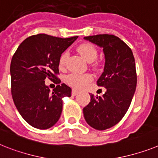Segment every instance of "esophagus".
Here are the masks:
<instances>
[{"label":"esophagus","mask_w":158,"mask_h":158,"mask_svg":"<svg viewBox=\"0 0 158 158\" xmlns=\"http://www.w3.org/2000/svg\"><path fill=\"white\" fill-rule=\"evenodd\" d=\"M72 95H76L79 94V91L78 90H75V89H73L72 90V92H71Z\"/></svg>","instance_id":"34e87169"}]
</instances>
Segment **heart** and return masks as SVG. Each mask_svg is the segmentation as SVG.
I'll return each mask as SVG.
<instances>
[{"label":"heart","mask_w":158,"mask_h":158,"mask_svg":"<svg viewBox=\"0 0 158 158\" xmlns=\"http://www.w3.org/2000/svg\"><path fill=\"white\" fill-rule=\"evenodd\" d=\"M78 52L81 54L83 58L86 59L87 62L91 63L95 60L97 58V50L95 46L90 43H83L80 45L77 49ZM69 54L67 51H65L59 59V67L61 68H64L68 59ZM67 83L71 87L75 88H83L87 83L92 80V76L90 74H78V73H71L67 76Z\"/></svg>","instance_id":"1"}]
</instances>
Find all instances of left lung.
<instances>
[{"label": "left lung", "mask_w": 158, "mask_h": 158, "mask_svg": "<svg viewBox=\"0 0 158 158\" xmlns=\"http://www.w3.org/2000/svg\"><path fill=\"white\" fill-rule=\"evenodd\" d=\"M103 48L105 58L104 72L97 80L106 91L102 96L91 95V101L83 108V116L90 126L97 130L112 128L128 111L136 87V64L128 45L112 34L84 37Z\"/></svg>", "instance_id": "left-lung-1"}]
</instances>
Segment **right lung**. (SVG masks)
I'll return each mask as SVG.
<instances>
[{
    "label": "right lung",
    "mask_w": 158,
    "mask_h": 158,
    "mask_svg": "<svg viewBox=\"0 0 158 158\" xmlns=\"http://www.w3.org/2000/svg\"><path fill=\"white\" fill-rule=\"evenodd\" d=\"M78 38L33 35L20 44L10 64L11 92L16 108L34 128L47 129L56 124L63 110V98L70 97L71 88L61 83L59 59ZM49 78L59 84L52 93L44 84Z\"/></svg>",
    "instance_id": "right-lung-1"
}]
</instances>
